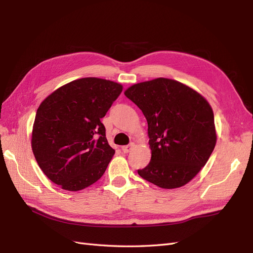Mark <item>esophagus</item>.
<instances>
[{"label":"esophagus","instance_id":"obj_1","mask_svg":"<svg viewBox=\"0 0 253 253\" xmlns=\"http://www.w3.org/2000/svg\"><path fill=\"white\" fill-rule=\"evenodd\" d=\"M134 147H135V144L131 143V144H128V145H124V147L121 148V150H122V152H124V153H128V152H131L133 150Z\"/></svg>","mask_w":253,"mask_h":253}]
</instances>
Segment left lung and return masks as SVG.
<instances>
[{"label": "left lung", "instance_id": "8db88e82", "mask_svg": "<svg viewBox=\"0 0 253 253\" xmlns=\"http://www.w3.org/2000/svg\"><path fill=\"white\" fill-rule=\"evenodd\" d=\"M125 95L148 121L151 162L138 174L163 189L187 185L216 143L210 103L192 87L168 78L133 84Z\"/></svg>", "mask_w": 253, "mask_h": 253}]
</instances>
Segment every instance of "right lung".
Returning <instances> with one entry per match:
<instances>
[{
  "instance_id": "right-lung-1",
  "label": "right lung",
  "mask_w": 253,
  "mask_h": 253,
  "mask_svg": "<svg viewBox=\"0 0 253 253\" xmlns=\"http://www.w3.org/2000/svg\"><path fill=\"white\" fill-rule=\"evenodd\" d=\"M122 88L111 80L81 78L60 86L41 102L32 149L40 169L61 189L83 190L104 174L115 151L100 119Z\"/></svg>"
}]
</instances>
